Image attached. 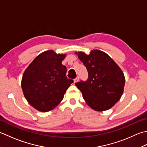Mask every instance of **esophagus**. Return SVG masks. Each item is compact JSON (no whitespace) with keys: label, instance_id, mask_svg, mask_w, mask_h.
<instances>
[{"label":"esophagus","instance_id":"1","mask_svg":"<svg viewBox=\"0 0 147 147\" xmlns=\"http://www.w3.org/2000/svg\"><path fill=\"white\" fill-rule=\"evenodd\" d=\"M79 77H77L76 78V79H75L74 80V83H76V82H77L79 81Z\"/></svg>","mask_w":147,"mask_h":147}]
</instances>
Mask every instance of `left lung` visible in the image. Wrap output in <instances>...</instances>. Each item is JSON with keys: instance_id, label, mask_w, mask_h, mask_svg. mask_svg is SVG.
Listing matches in <instances>:
<instances>
[{"instance_id": "8db88e82", "label": "left lung", "mask_w": 147, "mask_h": 147, "mask_svg": "<svg viewBox=\"0 0 147 147\" xmlns=\"http://www.w3.org/2000/svg\"><path fill=\"white\" fill-rule=\"evenodd\" d=\"M78 57L88 72L86 81L76 83L84 100L96 111H105L120 100L124 91L125 77L121 68L110 57L100 50L90 55L79 52Z\"/></svg>"}]
</instances>
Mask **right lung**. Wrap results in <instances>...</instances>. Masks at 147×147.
I'll use <instances>...</instances> for the list:
<instances>
[{
  "label": "right lung",
  "mask_w": 147,
  "mask_h": 147,
  "mask_svg": "<svg viewBox=\"0 0 147 147\" xmlns=\"http://www.w3.org/2000/svg\"><path fill=\"white\" fill-rule=\"evenodd\" d=\"M65 55L49 50L34 59L23 75L22 88L26 100L35 109L48 112L63 99L74 82L66 76L67 67L61 64Z\"/></svg>",
  "instance_id": "add662e5"
}]
</instances>
